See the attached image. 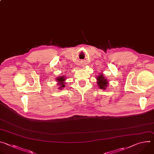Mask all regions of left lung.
I'll use <instances>...</instances> for the list:
<instances>
[{"mask_svg":"<svg viewBox=\"0 0 154 154\" xmlns=\"http://www.w3.org/2000/svg\"><path fill=\"white\" fill-rule=\"evenodd\" d=\"M97 80L98 81L97 82V85L99 86L100 88L105 90V87L108 85H107L108 82L106 81V79H105V77L102 76V75H100V76H98Z\"/></svg>","mask_w":154,"mask_h":154,"instance_id":"8db88e82","label":"left lung"}]
</instances>
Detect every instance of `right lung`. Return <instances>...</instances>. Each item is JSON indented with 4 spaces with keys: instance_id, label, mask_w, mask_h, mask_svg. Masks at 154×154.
<instances>
[{
    "instance_id": "1",
    "label": "right lung",
    "mask_w": 154,
    "mask_h": 154,
    "mask_svg": "<svg viewBox=\"0 0 154 154\" xmlns=\"http://www.w3.org/2000/svg\"><path fill=\"white\" fill-rule=\"evenodd\" d=\"M57 80H58V82H59V85H62L60 87L61 88H63L64 86V85L63 83V82L65 80V79L63 77H58Z\"/></svg>"
}]
</instances>
